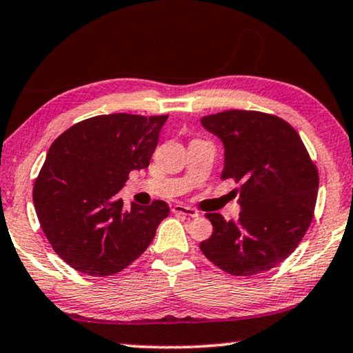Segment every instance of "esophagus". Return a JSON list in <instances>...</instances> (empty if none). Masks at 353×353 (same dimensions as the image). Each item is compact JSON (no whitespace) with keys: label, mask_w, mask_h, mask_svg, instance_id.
Instances as JSON below:
<instances>
[{"label":"esophagus","mask_w":353,"mask_h":353,"mask_svg":"<svg viewBox=\"0 0 353 353\" xmlns=\"http://www.w3.org/2000/svg\"><path fill=\"white\" fill-rule=\"evenodd\" d=\"M171 212H172V213H179V214H185V216H188V218H196V216H199V213L196 212L194 208L185 207V205H181V204L172 205Z\"/></svg>","instance_id":"obj_1"}]
</instances>
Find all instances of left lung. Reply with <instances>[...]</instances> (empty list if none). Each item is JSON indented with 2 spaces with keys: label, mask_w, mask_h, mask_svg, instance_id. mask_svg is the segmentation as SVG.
Here are the masks:
<instances>
[{
  "label": "left lung",
  "mask_w": 353,
  "mask_h": 353,
  "mask_svg": "<svg viewBox=\"0 0 353 353\" xmlns=\"http://www.w3.org/2000/svg\"><path fill=\"white\" fill-rule=\"evenodd\" d=\"M224 143L221 179L240 183L238 221L205 213L213 234L199 248L221 271L250 277L280 265L314 216L319 174L297 130L256 110H224L201 119Z\"/></svg>",
  "instance_id": "left-lung-1"
}]
</instances>
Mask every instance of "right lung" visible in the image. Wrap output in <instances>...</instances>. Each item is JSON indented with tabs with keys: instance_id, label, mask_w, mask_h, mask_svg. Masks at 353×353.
Here are the masks:
<instances>
[{
	"instance_id": "1",
	"label": "right lung",
	"mask_w": 353,
	"mask_h": 353,
	"mask_svg": "<svg viewBox=\"0 0 353 353\" xmlns=\"http://www.w3.org/2000/svg\"><path fill=\"white\" fill-rule=\"evenodd\" d=\"M168 115L110 113L79 121L52 143L32 199L51 248L73 270L118 274L145 252L168 204L124 208L117 193L132 170L148 168Z\"/></svg>"
}]
</instances>
